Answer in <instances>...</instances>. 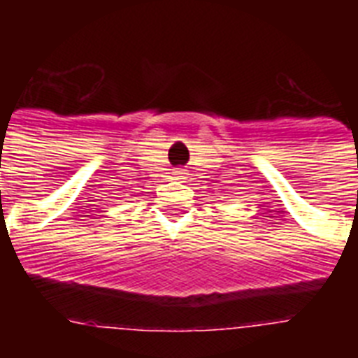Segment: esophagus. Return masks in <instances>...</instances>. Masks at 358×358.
Masks as SVG:
<instances>
[{"mask_svg": "<svg viewBox=\"0 0 358 358\" xmlns=\"http://www.w3.org/2000/svg\"><path fill=\"white\" fill-rule=\"evenodd\" d=\"M176 174H178L180 176V180H185V176H184V169H178V171H176Z\"/></svg>", "mask_w": 358, "mask_h": 358, "instance_id": "34e87169", "label": "esophagus"}]
</instances>
